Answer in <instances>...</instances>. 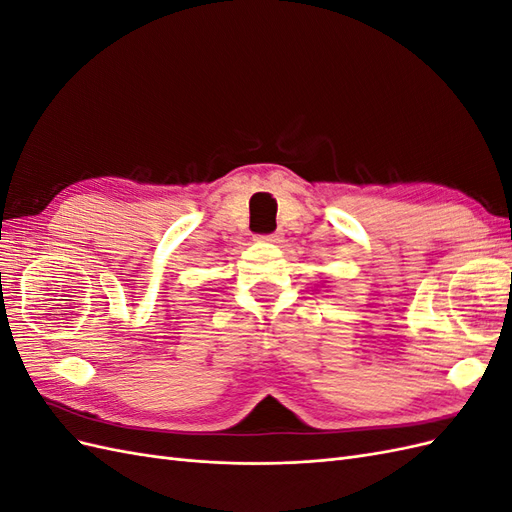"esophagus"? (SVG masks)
I'll return each instance as SVG.
<instances>
[{
	"mask_svg": "<svg viewBox=\"0 0 512 512\" xmlns=\"http://www.w3.org/2000/svg\"><path fill=\"white\" fill-rule=\"evenodd\" d=\"M280 232H271V235H258L256 241H262V243H277L280 241Z\"/></svg>",
	"mask_w": 512,
	"mask_h": 512,
	"instance_id": "34e87169",
	"label": "esophagus"
}]
</instances>
